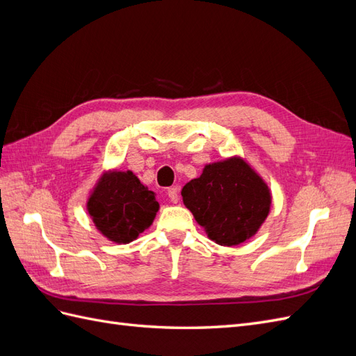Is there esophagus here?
<instances>
[{"label": "esophagus", "instance_id": "1", "mask_svg": "<svg viewBox=\"0 0 356 356\" xmlns=\"http://www.w3.org/2000/svg\"><path fill=\"white\" fill-rule=\"evenodd\" d=\"M168 196L172 203H178L179 202V190L177 187L168 188Z\"/></svg>", "mask_w": 356, "mask_h": 356}]
</instances>
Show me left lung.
<instances>
[{"mask_svg": "<svg viewBox=\"0 0 356 356\" xmlns=\"http://www.w3.org/2000/svg\"><path fill=\"white\" fill-rule=\"evenodd\" d=\"M181 196L208 238L221 246H239L254 238L273 199L263 177L238 154L204 165Z\"/></svg>", "mask_w": 356, "mask_h": 356, "instance_id": "8db88e82", "label": "left lung"}]
</instances>
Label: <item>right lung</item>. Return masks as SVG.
<instances>
[{
    "mask_svg": "<svg viewBox=\"0 0 356 356\" xmlns=\"http://www.w3.org/2000/svg\"><path fill=\"white\" fill-rule=\"evenodd\" d=\"M156 196L132 170L108 169L89 191L86 209L104 238L126 245L153 224L160 209Z\"/></svg>",
    "mask_w": 356,
    "mask_h": 356,
    "instance_id": "1",
    "label": "right lung"
}]
</instances>
